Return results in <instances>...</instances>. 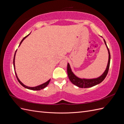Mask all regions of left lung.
I'll use <instances>...</instances> for the list:
<instances>
[{
	"mask_svg": "<svg viewBox=\"0 0 124 124\" xmlns=\"http://www.w3.org/2000/svg\"><path fill=\"white\" fill-rule=\"evenodd\" d=\"M104 41L105 45L107 46V48L109 54V59H108V62L107 67L106 70L104 71L103 73L99 77L94 79H81L78 78L77 77L74 73L72 71L71 69L69 63H68L67 65V72L68 77H69L70 80L71 81L73 84H74L76 86H77L80 88H88L94 86H95L97 84L101 83L102 81L106 77V76L108 72L109 66H110V53L109 52V49L108 47L106 42L104 39Z\"/></svg>",
	"mask_w": 124,
	"mask_h": 124,
	"instance_id": "obj_1",
	"label": "left lung"
}]
</instances>
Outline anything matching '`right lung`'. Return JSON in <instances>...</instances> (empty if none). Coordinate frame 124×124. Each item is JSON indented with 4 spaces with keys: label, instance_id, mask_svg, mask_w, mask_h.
Masks as SVG:
<instances>
[{
    "label": "right lung",
    "instance_id": "obj_1",
    "mask_svg": "<svg viewBox=\"0 0 124 124\" xmlns=\"http://www.w3.org/2000/svg\"><path fill=\"white\" fill-rule=\"evenodd\" d=\"M30 33H29V34L28 35H27V36H25V37L23 38L22 40V41H21V43H20V45H19V46H20V45L21 44V43H22V41L24 40V39L30 35ZM16 51H17V50L16 51H15V54H14V59H13V65H14V70H15V75H16V78H17V80L18 81V82L20 83V84H21V85L22 86H23L24 87H25V88H27V89H31V90H35V91H39V90H41V89H43V88H45L49 84V81H51V79H49V80H48V81H46V83H44V84H41V85H39V86H36V87H29V86H27L26 85H24V84H23L21 81L20 80V79H18V78L17 77V74H16V72H15V54H16Z\"/></svg>",
    "mask_w": 124,
    "mask_h": 124
}]
</instances>
